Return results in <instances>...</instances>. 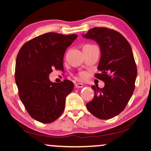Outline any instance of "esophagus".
I'll list each match as a JSON object with an SVG mask.
<instances>
[{"instance_id":"obj_1","label":"esophagus","mask_w":151,"mask_h":151,"mask_svg":"<svg viewBox=\"0 0 151 151\" xmlns=\"http://www.w3.org/2000/svg\"><path fill=\"white\" fill-rule=\"evenodd\" d=\"M75 86L76 88H82L84 86V85H83V84H82V83H76V84H75Z\"/></svg>"}]
</instances>
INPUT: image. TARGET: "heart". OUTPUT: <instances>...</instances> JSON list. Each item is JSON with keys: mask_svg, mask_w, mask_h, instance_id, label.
Returning <instances> with one entry per match:
<instances>
[{"mask_svg": "<svg viewBox=\"0 0 151 151\" xmlns=\"http://www.w3.org/2000/svg\"><path fill=\"white\" fill-rule=\"evenodd\" d=\"M78 78L80 80H83L86 78V74L83 73V72H80V73H78Z\"/></svg>", "mask_w": 151, "mask_h": 151, "instance_id": "heart-1", "label": "heart"}]
</instances>
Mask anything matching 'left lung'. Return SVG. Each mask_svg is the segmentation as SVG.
<instances>
[{
	"label": "left lung",
	"instance_id": "8db88e82",
	"mask_svg": "<svg viewBox=\"0 0 151 151\" xmlns=\"http://www.w3.org/2000/svg\"><path fill=\"white\" fill-rule=\"evenodd\" d=\"M83 37L100 45V73L95 77L104 82L102 88L92 86L95 96L86 108L98 118L109 119L123 111L135 90L137 71L131 47L120 33L106 27L93 28Z\"/></svg>",
	"mask_w": 151,
	"mask_h": 151
}]
</instances>
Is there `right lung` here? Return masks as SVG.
<instances>
[{"label":"right lung","instance_id":"right-lung-1","mask_svg":"<svg viewBox=\"0 0 151 151\" xmlns=\"http://www.w3.org/2000/svg\"><path fill=\"white\" fill-rule=\"evenodd\" d=\"M77 37L49 32L26 42L18 51L15 81L19 98L30 116L41 123H51L60 116L66 97L73 89L71 81L53 83L49 74L53 68L64 70V54Z\"/></svg>","mask_w":151,"mask_h":151}]
</instances>
